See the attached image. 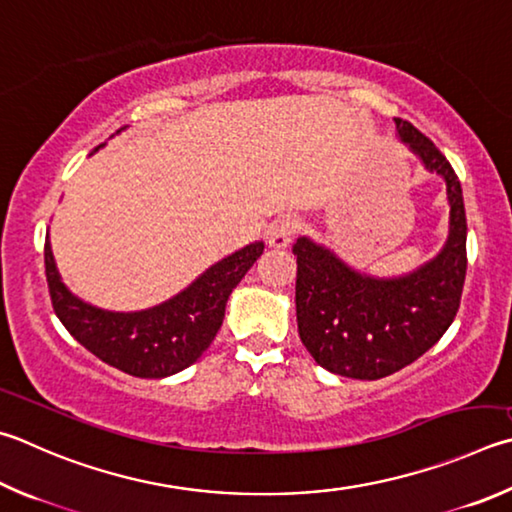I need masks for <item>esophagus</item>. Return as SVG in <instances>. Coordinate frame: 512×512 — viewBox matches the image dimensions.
<instances>
[{
  "label": "esophagus",
  "instance_id": "obj_1",
  "mask_svg": "<svg viewBox=\"0 0 512 512\" xmlns=\"http://www.w3.org/2000/svg\"><path fill=\"white\" fill-rule=\"evenodd\" d=\"M297 230H300V219L297 217H282L280 221H275L268 230V246L273 248H286L291 244L293 237L297 235Z\"/></svg>",
  "mask_w": 512,
  "mask_h": 512
}]
</instances>
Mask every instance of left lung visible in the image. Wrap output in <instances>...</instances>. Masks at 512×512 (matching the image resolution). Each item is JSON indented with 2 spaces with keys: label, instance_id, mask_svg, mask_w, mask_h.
I'll return each instance as SVG.
<instances>
[{
  "label": "left lung",
  "instance_id": "obj_1",
  "mask_svg": "<svg viewBox=\"0 0 512 512\" xmlns=\"http://www.w3.org/2000/svg\"><path fill=\"white\" fill-rule=\"evenodd\" d=\"M394 123L407 150L445 181L450 219L439 253L405 275L374 277L311 237L293 244L297 331L304 347L331 374L356 380L385 378L432 349L457 315L466 280L468 228L457 174L412 123Z\"/></svg>",
  "mask_w": 512,
  "mask_h": 512
}]
</instances>
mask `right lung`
Instances as JSON below:
<instances>
[{"label": "right lung", "instance_id": "right-lung-1", "mask_svg": "<svg viewBox=\"0 0 512 512\" xmlns=\"http://www.w3.org/2000/svg\"><path fill=\"white\" fill-rule=\"evenodd\" d=\"M262 253L264 241L235 250L170 300L141 311H107L73 295L62 282L49 235L44 266L53 311L82 347L129 376L165 378L194 365L212 345L224 322L232 288Z\"/></svg>", "mask_w": 512, "mask_h": 512}]
</instances>
